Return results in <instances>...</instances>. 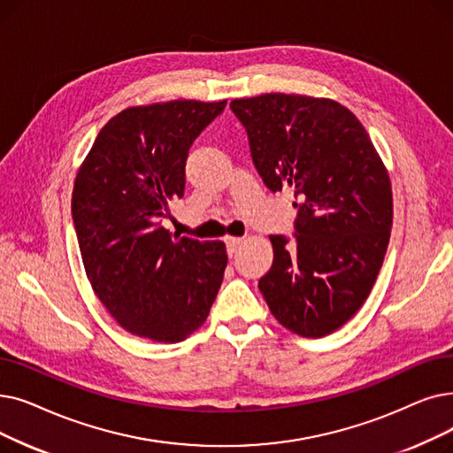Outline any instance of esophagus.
Returning <instances> with one entry per match:
<instances>
[{"mask_svg": "<svg viewBox=\"0 0 453 453\" xmlns=\"http://www.w3.org/2000/svg\"><path fill=\"white\" fill-rule=\"evenodd\" d=\"M242 242V239L241 237H226V246H227V253L229 255H234L237 253V248H239V244Z\"/></svg>", "mask_w": 453, "mask_h": 453, "instance_id": "1", "label": "esophagus"}]
</instances>
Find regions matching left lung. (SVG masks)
Returning <instances> with one entry per match:
<instances>
[{"mask_svg":"<svg viewBox=\"0 0 453 453\" xmlns=\"http://www.w3.org/2000/svg\"><path fill=\"white\" fill-rule=\"evenodd\" d=\"M265 185L294 190L296 241L272 234L273 263L259 290L273 319L320 339L356 314L376 283L392 227L388 172L365 126L329 97L272 92L239 97Z\"/></svg>","mask_w":453,"mask_h":453,"instance_id":"obj_1","label":"left lung"}]
</instances>
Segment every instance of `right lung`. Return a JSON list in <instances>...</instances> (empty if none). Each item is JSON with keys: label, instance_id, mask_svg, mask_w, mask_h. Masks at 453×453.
Returning a JSON list of instances; mask_svg holds the SVG:
<instances>
[{"label": "right lung", "instance_id": "1", "mask_svg": "<svg viewBox=\"0 0 453 453\" xmlns=\"http://www.w3.org/2000/svg\"><path fill=\"white\" fill-rule=\"evenodd\" d=\"M224 107L226 100L127 107L97 133L77 170L72 219L87 278L136 337L187 339L222 285L226 244L178 237L163 219L185 192L188 148Z\"/></svg>", "mask_w": 453, "mask_h": 453}]
</instances>
